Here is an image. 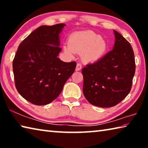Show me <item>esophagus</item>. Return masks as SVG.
I'll use <instances>...</instances> for the list:
<instances>
[{
	"mask_svg": "<svg viewBox=\"0 0 148 148\" xmlns=\"http://www.w3.org/2000/svg\"><path fill=\"white\" fill-rule=\"evenodd\" d=\"M82 66L81 64H79V63L77 64V65H76V71H79L80 70L82 69Z\"/></svg>",
	"mask_w": 148,
	"mask_h": 148,
	"instance_id": "esophagus-1",
	"label": "esophagus"
}]
</instances>
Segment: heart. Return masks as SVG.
Wrapping results in <instances>:
<instances>
[{
    "label": "heart",
    "instance_id": "heart-1",
    "mask_svg": "<svg viewBox=\"0 0 148 148\" xmlns=\"http://www.w3.org/2000/svg\"><path fill=\"white\" fill-rule=\"evenodd\" d=\"M108 45L99 34L91 31L75 32L71 34L68 45H64L65 54L72 57L75 53H82L87 61H96L106 53Z\"/></svg>",
    "mask_w": 148,
    "mask_h": 148
}]
</instances>
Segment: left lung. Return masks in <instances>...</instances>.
Segmentation results:
<instances>
[{"mask_svg":"<svg viewBox=\"0 0 148 148\" xmlns=\"http://www.w3.org/2000/svg\"><path fill=\"white\" fill-rule=\"evenodd\" d=\"M114 32L113 49L82 71L85 97L90 104L102 108L116 106L127 96L136 69L131 44L118 32Z\"/></svg>","mask_w":148,"mask_h":148,"instance_id":"left-lung-1","label":"left lung"}]
</instances>
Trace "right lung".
I'll return each mask as SVG.
<instances>
[{"instance_id":"1","label":"right lung","mask_w":148,"mask_h":148,"mask_svg":"<svg viewBox=\"0 0 148 148\" xmlns=\"http://www.w3.org/2000/svg\"><path fill=\"white\" fill-rule=\"evenodd\" d=\"M65 25L40 26L17 49L13 61L15 84L32 104L41 106L54 101L76 69V62H65L57 57L61 51L60 33Z\"/></svg>"}]
</instances>
